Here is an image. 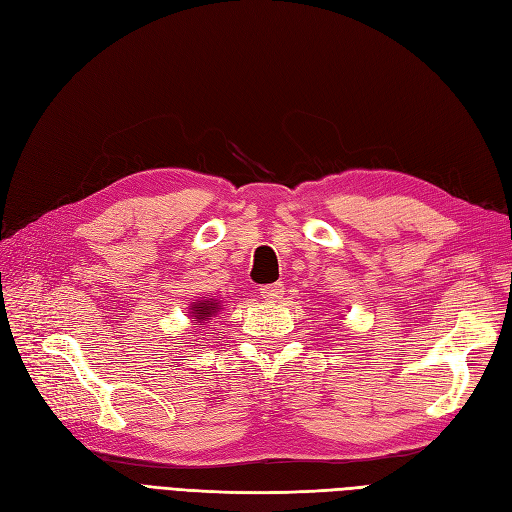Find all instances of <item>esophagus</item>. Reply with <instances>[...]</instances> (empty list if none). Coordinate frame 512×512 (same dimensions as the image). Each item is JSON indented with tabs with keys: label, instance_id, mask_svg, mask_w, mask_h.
Wrapping results in <instances>:
<instances>
[{
	"label": "esophagus",
	"instance_id": "esophagus-1",
	"mask_svg": "<svg viewBox=\"0 0 512 512\" xmlns=\"http://www.w3.org/2000/svg\"><path fill=\"white\" fill-rule=\"evenodd\" d=\"M283 283H270V285H261L259 287V294L264 300H268V303H277V300L283 296Z\"/></svg>",
	"mask_w": 512,
	"mask_h": 512
}]
</instances>
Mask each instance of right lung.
Listing matches in <instances>:
<instances>
[{
	"label": "right lung",
	"mask_w": 512,
	"mask_h": 512,
	"mask_svg": "<svg viewBox=\"0 0 512 512\" xmlns=\"http://www.w3.org/2000/svg\"><path fill=\"white\" fill-rule=\"evenodd\" d=\"M220 309H222L220 300L201 298L190 305V318H192V322H209L214 316H218Z\"/></svg>",
	"instance_id": "right-lung-1"
}]
</instances>
